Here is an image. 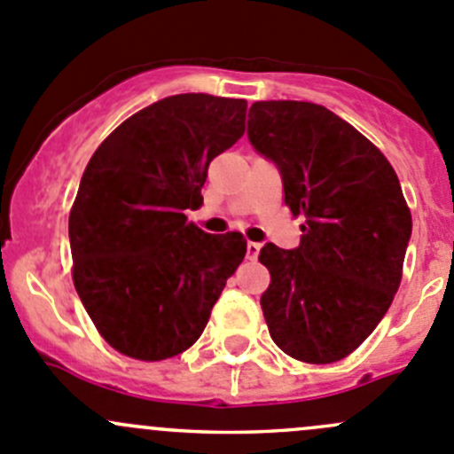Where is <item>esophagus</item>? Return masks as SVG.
<instances>
[{
    "label": "esophagus",
    "mask_w": 454,
    "mask_h": 454,
    "mask_svg": "<svg viewBox=\"0 0 454 454\" xmlns=\"http://www.w3.org/2000/svg\"><path fill=\"white\" fill-rule=\"evenodd\" d=\"M260 254L258 242H247V260H255Z\"/></svg>",
    "instance_id": "obj_1"
}]
</instances>
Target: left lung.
Segmentation results:
<instances>
[{
	"label": "left lung",
	"mask_w": 454,
	"mask_h": 454,
	"mask_svg": "<svg viewBox=\"0 0 454 454\" xmlns=\"http://www.w3.org/2000/svg\"><path fill=\"white\" fill-rule=\"evenodd\" d=\"M247 137L278 168L285 203L304 216L295 249H260V298L273 342L300 362L356 351L388 311L411 240L402 185L378 147L325 106L258 101Z\"/></svg>",
	"instance_id": "left-lung-1"
}]
</instances>
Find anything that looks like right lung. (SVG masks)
Returning <instances> with one entry per match:
<instances>
[{"mask_svg": "<svg viewBox=\"0 0 454 454\" xmlns=\"http://www.w3.org/2000/svg\"><path fill=\"white\" fill-rule=\"evenodd\" d=\"M247 101L174 94L98 145L70 212L74 289L112 348L159 362L190 348L247 254L238 231L187 223L212 159L245 134Z\"/></svg>", "mask_w": 454, "mask_h": 454, "instance_id": "obj_1", "label": "right lung"}]
</instances>
